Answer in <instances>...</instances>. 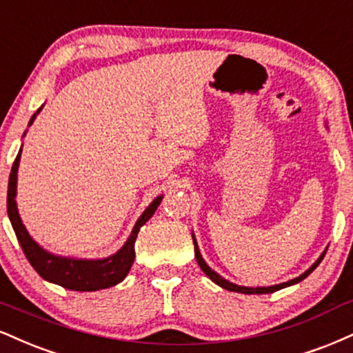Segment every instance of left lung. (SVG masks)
Here are the masks:
<instances>
[{
    "instance_id": "obj_1",
    "label": "left lung",
    "mask_w": 353,
    "mask_h": 353,
    "mask_svg": "<svg viewBox=\"0 0 353 353\" xmlns=\"http://www.w3.org/2000/svg\"><path fill=\"white\" fill-rule=\"evenodd\" d=\"M325 126H327V125H325ZM192 240H194V252H195V258H197V263H199V266H201V270L203 271V273H205L207 276H209V278H210L212 281H214L215 284H219L220 288H223V290H227V291H232V292H241V294H270V292L279 291V290H283V288L292 286V284H298V283L303 281V279L307 278V276L311 274L312 271L317 268V266H319V263H321L322 260H324V256H325V252H327V250H324V252H322V254H321L319 258H317L316 263H314V265L311 266V268H309V270H305L303 274L298 276V278H294V279H290V281H286V283H281V284H274V286H258V288H248V286H239V284H235V283H230V281H228V279L222 278V276H220V274L217 273V271H214V270H212L210 266L207 265V263H205V260H203V258H202V254H201V250H199L197 240H195V235H194V233H192Z\"/></svg>"
}]
</instances>
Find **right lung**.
Listing matches in <instances>:
<instances>
[{"instance_id": "obj_1", "label": "right lung", "mask_w": 353, "mask_h": 353, "mask_svg": "<svg viewBox=\"0 0 353 353\" xmlns=\"http://www.w3.org/2000/svg\"><path fill=\"white\" fill-rule=\"evenodd\" d=\"M44 107V105H42ZM42 107L32 114L29 120V126L32 125L36 117L39 114ZM26 134V133H24ZM19 150L18 156H16L14 164L11 168L10 182H8V217L11 220L12 230H14L18 241L23 248L24 254H26L28 261L31 266L37 271L46 281L59 284V286L65 288V290L72 291H99L107 290L114 284L121 283L130 273L131 265L134 261V241L138 236L139 228L152 217L156 209L159 207L161 201L164 195H158L146 210L143 212L141 217L134 223L133 230H131L128 240L125 245L118 250L117 253L110 254L107 258H99V260H87V258H69L61 256V254H54L48 252L46 248L37 243L36 240L29 235V232L24 227L23 220L19 217L18 203H16V194H18V168L21 161Z\"/></svg>"}]
</instances>
